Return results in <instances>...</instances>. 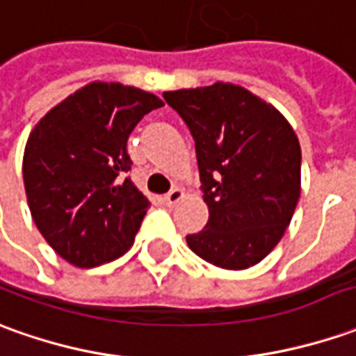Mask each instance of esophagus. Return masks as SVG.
I'll return each instance as SVG.
<instances>
[{"label":"esophagus","mask_w":356,"mask_h":356,"mask_svg":"<svg viewBox=\"0 0 356 356\" xmlns=\"http://www.w3.org/2000/svg\"><path fill=\"white\" fill-rule=\"evenodd\" d=\"M183 197H185V193H183V191H181L179 187H175V188H171L168 195L163 197V202H165L168 207H175V204H177L179 200H181Z\"/></svg>","instance_id":"34e87169"}]
</instances>
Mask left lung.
Segmentation results:
<instances>
[{"label":"left lung","mask_w":356,"mask_h":356,"mask_svg":"<svg viewBox=\"0 0 356 356\" xmlns=\"http://www.w3.org/2000/svg\"><path fill=\"white\" fill-rule=\"evenodd\" d=\"M195 138L209 222L188 248L222 269H248L284 236L300 198L298 138L277 108L234 83L165 91Z\"/></svg>","instance_id":"left-lung-1"}]
</instances>
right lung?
<instances>
[{"mask_svg": "<svg viewBox=\"0 0 356 356\" xmlns=\"http://www.w3.org/2000/svg\"><path fill=\"white\" fill-rule=\"evenodd\" d=\"M156 95L93 81L46 113L23 156V181L36 228L67 263L89 269L124 255L149 207L127 177V142Z\"/></svg>", "mask_w": 356, "mask_h": 356, "instance_id": "1", "label": "right lung"}]
</instances>
